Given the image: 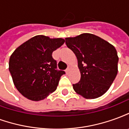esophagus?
<instances>
[{
    "label": "esophagus",
    "instance_id": "1",
    "mask_svg": "<svg viewBox=\"0 0 129 129\" xmlns=\"http://www.w3.org/2000/svg\"><path fill=\"white\" fill-rule=\"evenodd\" d=\"M69 71H70V68H68L66 70V73L68 74V73H69Z\"/></svg>",
    "mask_w": 129,
    "mask_h": 129
}]
</instances>
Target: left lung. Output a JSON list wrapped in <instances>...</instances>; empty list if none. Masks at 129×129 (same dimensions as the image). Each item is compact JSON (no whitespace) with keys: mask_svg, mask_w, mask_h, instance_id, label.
<instances>
[{"mask_svg":"<svg viewBox=\"0 0 129 129\" xmlns=\"http://www.w3.org/2000/svg\"><path fill=\"white\" fill-rule=\"evenodd\" d=\"M68 48L75 53L81 79L73 84L77 94L86 99L101 97L111 87L117 74L118 56L113 45L89 33L66 38Z\"/></svg>","mask_w":129,"mask_h":129,"instance_id":"8db88e82","label":"left lung"}]
</instances>
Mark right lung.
<instances>
[{
	"instance_id": "add662e5",
	"label": "right lung",
	"mask_w": 129,
	"mask_h": 129,
	"mask_svg": "<svg viewBox=\"0 0 129 129\" xmlns=\"http://www.w3.org/2000/svg\"><path fill=\"white\" fill-rule=\"evenodd\" d=\"M64 42L61 38L37 35L14 51L9 70L14 86L23 96L38 102L56 90L65 72L56 70V61L52 54Z\"/></svg>"
}]
</instances>
